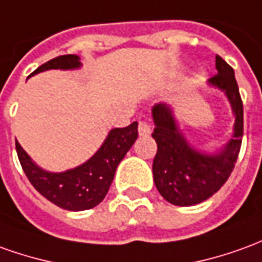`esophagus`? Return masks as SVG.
I'll return each mask as SVG.
<instances>
[{
    "label": "esophagus",
    "instance_id": "1",
    "mask_svg": "<svg viewBox=\"0 0 262 262\" xmlns=\"http://www.w3.org/2000/svg\"><path fill=\"white\" fill-rule=\"evenodd\" d=\"M137 130H139V135H140V136H149L150 133H151V126H150L146 120H140V122H139Z\"/></svg>",
    "mask_w": 262,
    "mask_h": 262
}]
</instances>
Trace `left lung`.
<instances>
[{"label": "left lung", "mask_w": 262, "mask_h": 262, "mask_svg": "<svg viewBox=\"0 0 262 262\" xmlns=\"http://www.w3.org/2000/svg\"><path fill=\"white\" fill-rule=\"evenodd\" d=\"M217 75L208 85L224 92L234 115L233 136L215 153H204L188 143L179 129L170 105L157 103L151 109L157 143L153 160V179L164 200L174 206H194L210 199L227 182L238 157L243 137V102L234 69L215 56Z\"/></svg>", "instance_id": "left-lung-1"}]
</instances>
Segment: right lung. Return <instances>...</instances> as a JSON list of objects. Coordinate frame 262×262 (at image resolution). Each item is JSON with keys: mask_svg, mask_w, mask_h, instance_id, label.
I'll return each mask as SVG.
<instances>
[{"mask_svg": "<svg viewBox=\"0 0 262 262\" xmlns=\"http://www.w3.org/2000/svg\"><path fill=\"white\" fill-rule=\"evenodd\" d=\"M82 63L78 55H62L41 65L31 76L49 69L69 71L79 69ZM136 139L137 122H133L127 127L112 129L89 160L78 167L61 173L39 167L18 142H15V147L24 173L47 200L63 210L82 211L93 208L105 199L119 163L122 162Z\"/></svg>", "mask_w": 262, "mask_h": 262, "instance_id": "1", "label": "right lung"}]
</instances>
